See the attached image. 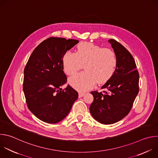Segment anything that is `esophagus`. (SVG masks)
<instances>
[{"mask_svg": "<svg viewBox=\"0 0 158 158\" xmlns=\"http://www.w3.org/2000/svg\"><path fill=\"white\" fill-rule=\"evenodd\" d=\"M85 95V93L83 92H79V97H82Z\"/></svg>", "mask_w": 158, "mask_h": 158, "instance_id": "esophagus-1", "label": "esophagus"}]
</instances>
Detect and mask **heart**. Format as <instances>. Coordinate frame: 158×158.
Segmentation results:
<instances>
[{
	"instance_id": "heart-1",
	"label": "heart",
	"mask_w": 158,
	"mask_h": 158,
	"mask_svg": "<svg viewBox=\"0 0 158 158\" xmlns=\"http://www.w3.org/2000/svg\"><path fill=\"white\" fill-rule=\"evenodd\" d=\"M66 74L71 75L82 68L84 71L74 74L69 78V83L79 91L92 88L95 83L107 82L115 72L117 58L112 49L102 48L92 43L81 42L76 52H65L62 59Z\"/></svg>"
}]
</instances>
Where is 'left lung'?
Here are the masks:
<instances>
[{
    "label": "left lung",
    "mask_w": 158,
    "mask_h": 158,
    "mask_svg": "<svg viewBox=\"0 0 158 158\" xmlns=\"http://www.w3.org/2000/svg\"><path fill=\"white\" fill-rule=\"evenodd\" d=\"M109 42L115 52L117 63L112 77L101 89L90 93L94 101L90 112L98 122L109 125L115 123L131 110L139 92V73L130 52L119 42L110 39Z\"/></svg>",
    "instance_id": "8db88e82"
}]
</instances>
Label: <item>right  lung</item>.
Wrapping results in <instances>:
<instances>
[{
  "mask_svg": "<svg viewBox=\"0 0 158 158\" xmlns=\"http://www.w3.org/2000/svg\"><path fill=\"white\" fill-rule=\"evenodd\" d=\"M79 41L50 37L33 51L24 69L23 90L28 109L40 120L56 123L69 113L78 93L67 82L63 56Z\"/></svg>",
  "mask_w": 158,
  "mask_h": 158,
  "instance_id": "right-lung-1",
  "label": "right lung"
}]
</instances>
